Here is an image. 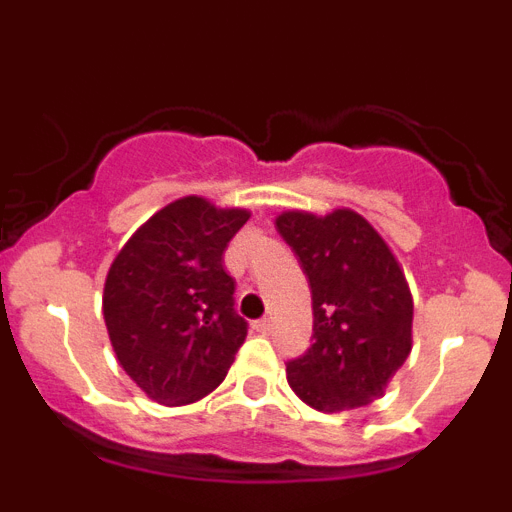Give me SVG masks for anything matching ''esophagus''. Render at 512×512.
I'll list each match as a JSON object with an SVG mask.
<instances>
[{
  "label": "esophagus",
  "instance_id": "esophagus-1",
  "mask_svg": "<svg viewBox=\"0 0 512 512\" xmlns=\"http://www.w3.org/2000/svg\"><path fill=\"white\" fill-rule=\"evenodd\" d=\"M253 328H256V333H269L271 330V320L269 318H261V320H256V323H253Z\"/></svg>",
  "mask_w": 512,
  "mask_h": 512
}]
</instances>
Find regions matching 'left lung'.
<instances>
[{"instance_id":"8db88e82","label":"left lung","mask_w":512,"mask_h":512,"mask_svg":"<svg viewBox=\"0 0 512 512\" xmlns=\"http://www.w3.org/2000/svg\"><path fill=\"white\" fill-rule=\"evenodd\" d=\"M277 230L312 292V346L287 382L320 413H346L387 392L413 348V295L377 228L351 207L284 210Z\"/></svg>"}]
</instances>
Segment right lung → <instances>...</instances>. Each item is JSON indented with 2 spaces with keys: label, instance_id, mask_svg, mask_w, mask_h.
Segmentation results:
<instances>
[{
  "label": "right lung",
  "instance_id": "1",
  "mask_svg": "<svg viewBox=\"0 0 512 512\" xmlns=\"http://www.w3.org/2000/svg\"><path fill=\"white\" fill-rule=\"evenodd\" d=\"M248 217L187 194L153 212L110 264L102 315L112 351L158 405L210 395L246 341L223 253Z\"/></svg>",
  "mask_w": 512,
  "mask_h": 512
}]
</instances>
